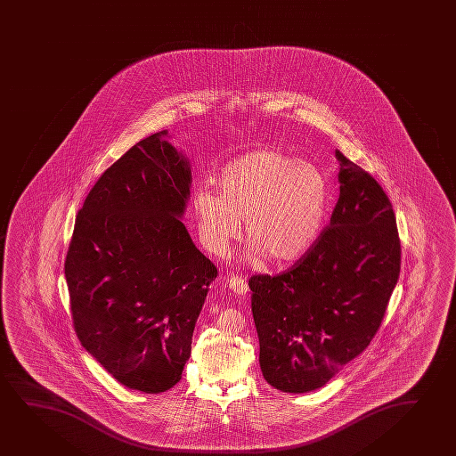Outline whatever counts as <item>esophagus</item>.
I'll return each instance as SVG.
<instances>
[{"label": "esophagus", "instance_id": "34e87169", "mask_svg": "<svg viewBox=\"0 0 456 456\" xmlns=\"http://www.w3.org/2000/svg\"><path fill=\"white\" fill-rule=\"evenodd\" d=\"M229 287H231V290L238 295V297H245L248 290H249V287H248V282H246L245 279L240 278V276H232L229 279Z\"/></svg>", "mask_w": 456, "mask_h": 456}]
</instances>
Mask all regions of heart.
Listing matches in <instances>:
<instances>
[{"mask_svg": "<svg viewBox=\"0 0 456 456\" xmlns=\"http://www.w3.org/2000/svg\"><path fill=\"white\" fill-rule=\"evenodd\" d=\"M218 192L194 194L198 229L205 248L224 254L241 233L254 254L271 264L303 257L323 229L330 190L317 166L279 149H260L233 159L219 172Z\"/></svg>", "mask_w": 456, "mask_h": 456, "instance_id": "b5f03b06", "label": "heart"}]
</instances>
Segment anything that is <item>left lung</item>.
I'll return each instance as SVG.
<instances>
[{
  "label": "left lung",
  "instance_id": "obj_1",
  "mask_svg": "<svg viewBox=\"0 0 456 456\" xmlns=\"http://www.w3.org/2000/svg\"><path fill=\"white\" fill-rule=\"evenodd\" d=\"M330 224L291 268L249 279L266 383L304 394L330 381L375 337L395 289L402 248L387 194L340 151Z\"/></svg>",
  "mask_w": 456,
  "mask_h": 456
}]
</instances>
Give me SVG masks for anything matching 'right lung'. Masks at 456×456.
Returning <instances> with one entry per match:
<instances>
[{
    "mask_svg": "<svg viewBox=\"0 0 456 456\" xmlns=\"http://www.w3.org/2000/svg\"><path fill=\"white\" fill-rule=\"evenodd\" d=\"M166 138L163 130L139 141L102 174L64 265L79 342L112 378L145 394L182 379L218 274L180 219L191 167Z\"/></svg>",
    "mask_w": 456,
    "mask_h": 456,
    "instance_id": "right-lung-1",
    "label": "right lung"
}]
</instances>
